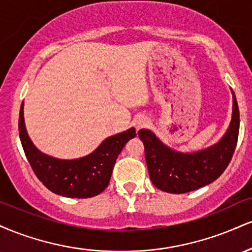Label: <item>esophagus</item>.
<instances>
[{"instance_id":"obj_1","label":"esophagus","mask_w":252,"mask_h":252,"mask_svg":"<svg viewBox=\"0 0 252 252\" xmlns=\"http://www.w3.org/2000/svg\"><path fill=\"white\" fill-rule=\"evenodd\" d=\"M148 126V121L146 120V118H141V120L137 121V123H136V128L137 129H141V128H144V126Z\"/></svg>"}]
</instances>
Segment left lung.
Wrapping results in <instances>:
<instances>
[{
    "mask_svg": "<svg viewBox=\"0 0 252 252\" xmlns=\"http://www.w3.org/2000/svg\"><path fill=\"white\" fill-rule=\"evenodd\" d=\"M233 97V111L230 128L215 146L193 153L182 154L172 150L150 130L138 131L144 144V155L150 180L163 192L181 194L206 186L220 176L232 158L239 132V109Z\"/></svg>",
    "mask_w": 252,
    "mask_h": 252,
    "instance_id": "left-lung-1",
    "label": "left lung"
}]
</instances>
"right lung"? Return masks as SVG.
<instances>
[{
  "mask_svg": "<svg viewBox=\"0 0 252 252\" xmlns=\"http://www.w3.org/2000/svg\"><path fill=\"white\" fill-rule=\"evenodd\" d=\"M19 135L22 148L34 174L56 194L68 198H91L108 187L118 155L134 128L106 138L92 154L78 160H58L40 153L28 137L24 121V103L19 116Z\"/></svg>",
  "mask_w": 252,
  "mask_h": 252,
  "instance_id": "add662e5",
  "label": "right lung"
}]
</instances>
